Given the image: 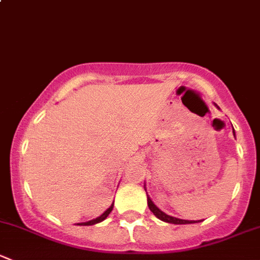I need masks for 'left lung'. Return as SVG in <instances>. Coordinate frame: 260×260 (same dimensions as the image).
<instances>
[{"label": "left lung", "mask_w": 260, "mask_h": 260, "mask_svg": "<svg viewBox=\"0 0 260 260\" xmlns=\"http://www.w3.org/2000/svg\"><path fill=\"white\" fill-rule=\"evenodd\" d=\"M216 106V104H215ZM216 108H219V107L216 106ZM220 109V108H219ZM233 135H234L235 137V132H234V128H233ZM145 190L147 192V188H146V185H145ZM147 204H148V208L149 210L154 214V216L158 217L159 220H162V221L165 222H169V224H176V225H185V224H195V222H200L203 221V220H183V219H179V217H175V216H171V215H167L166 212H164L161 210V209L157 208L156 205H154V203L152 201V199L149 198L148 193H147Z\"/></svg>", "instance_id": "left-lung-1"}]
</instances>
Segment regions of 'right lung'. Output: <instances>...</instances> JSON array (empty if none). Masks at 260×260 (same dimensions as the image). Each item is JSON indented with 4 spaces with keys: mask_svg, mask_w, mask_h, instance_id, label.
<instances>
[{
    "mask_svg": "<svg viewBox=\"0 0 260 260\" xmlns=\"http://www.w3.org/2000/svg\"><path fill=\"white\" fill-rule=\"evenodd\" d=\"M113 205H114V203H112V205L109 206V208L107 209V210L104 211L103 214H102V215H99L98 217H95V219L90 220V221H85V222H78L77 225H81V226H88V225H94V224H98V222H102V221H103V220H106L107 217H108V215L111 214L112 210H113Z\"/></svg>",
    "mask_w": 260,
    "mask_h": 260,
    "instance_id": "1",
    "label": "right lung"
}]
</instances>
